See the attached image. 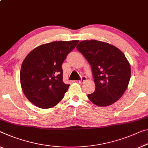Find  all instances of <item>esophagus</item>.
<instances>
[{"mask_svg": "<svg viewBox=\"0 0 148 148\" xmlns=\"http://www.w3.org/2000/svg\"><path fill=\"white\" fill-rule=\"evenodd\" d=\"M85 81H87V77H85V76H83V77H81V79L79 81V83H80V84H82V83H83Z\"/></svg>", "mask_w": 148, "mask_h": 148, "instance_id": "esophagus-1", "label": "esophagus"}]
</instances>
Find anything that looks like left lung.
Returning <instances> with one entry per match:
<instances>
[{
	"label": "left lung",
	"instance_id": "left-lung-1",
	"mask_svg": "<svg viewBox=\"0 0 148 148\" xmlns=\"http://www.w3.org/2000/svg\"><path fill=\"white\" fill-rule=\"evenodd\" d=\"M77 49L91 67L95 90L88 98L95 105L107 106L120 99L131 76L130 65L119 48L98 40H83Z\"/></svg>",
	"mask_w": 148,
	"mask_h": 148
}]
</instances>
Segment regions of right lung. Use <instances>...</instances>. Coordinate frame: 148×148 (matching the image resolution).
<instances>
[{"instance_id":"1","label":"right lung","mask_w":148,"mask_h":148,"mask_svg":"<svg viewBox=\"0 0 148 148\" xmlns=\"http://www.w3.org/2000/svg\"><path fill=\"white\" fill-rule=\"evenodd\" d=\"M79 40L58 41L39 45L25 58L20 69L22 91L40 108L55 106L63 99L69 85L63 81L61 65Z\"/></svg>"}]
</instances>
